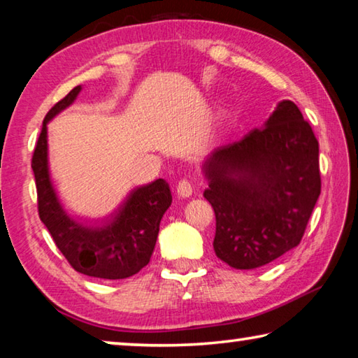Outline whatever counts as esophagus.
Listing matches in <instances>:
<instances>
[{
    "label": "esophagus",
    "mask_w": 358,
    "mask_h": 358,
    "mask_svg": "<svg viewBox=\"0 0 358 358\" xmlns=\"http://www.w3.org/2000/svg\"><path fill=\"white\" fill-rule=\"evenodd\" d=\"M177 194H178V197H181V199H186V197L192 196V185L187 180H181L178 186H177Z\"/></svg>",
    "instance_id": "esophagus-1"
}]
</instances>
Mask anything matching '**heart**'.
Instances as JSON below:
<instances>
[{"label": "heart", "mask_w": 358, "mask_h": 358, "mask_svg": "<svg viewBox=\"0 0 358 358\" xmlns=\"http://www.w3.org/2000/svg\"><path fill=\"white\" fill-rule=\"evenodd\" d=\"M226 118H227V110L226 108H220V110H217V120H220V123Z\"/></svg>", "instance_id": "1"}]
</instances>
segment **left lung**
I'll use <instances>...</instances> for the list:
<instances>
[{
    "mask_svg": "<svg viewBox=\"0 0 358 358\" xmlns=\"http://www.w3.org/2000/svg\"><path fill=\"white\" fill-rule=\"evenodd\" d=\"M222 262L252 270L299 246L320 194L319 142L292 101L202 166Z\"/></svg>",
    "mask_w": 358,
    "mask_h": 358,
    "instance_id": "obj_1",
    "label": "left lung"
}]
</instances>
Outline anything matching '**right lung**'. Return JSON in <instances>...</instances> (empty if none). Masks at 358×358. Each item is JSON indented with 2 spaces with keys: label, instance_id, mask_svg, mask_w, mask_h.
<instances>
[{
  "label": "right lung",
  "instance_id": "add662e5",
  "mask_svg": "<svg viewBox=\"0 0 358 358\" xmlns=\"http://www.w3.org/2000/svg\"><path fill=\"white\" fill-rule=\"evenodd\" d=\"M82 85L71 90L45 115L31 167L38 187V208L53 241L72 268L102 280H124L141 271L153 254L159 222L171 207L172 194L162 178L132 189L104 220L72 216L58 197L48 166L47 124L74 104Z\"/></svg>",
  "mask_w": 358,
  "mask_h": 358
}]
</instances>
